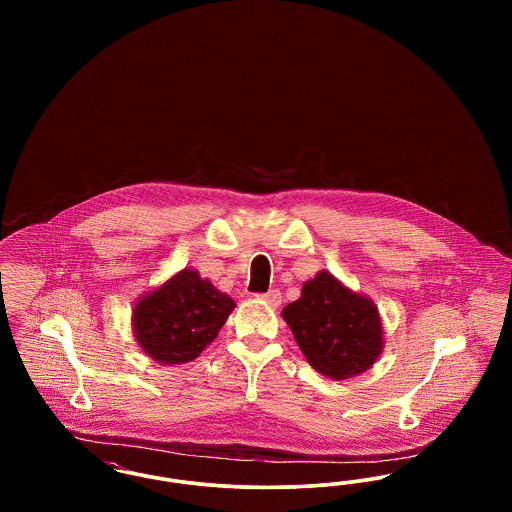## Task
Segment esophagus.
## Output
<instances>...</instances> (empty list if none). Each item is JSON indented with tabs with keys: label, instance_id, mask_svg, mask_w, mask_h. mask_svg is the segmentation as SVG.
Here are the masks:
<instances>
[{
	"label": "esophagus",
	"instance_id": "34e87169",
	"mask_svg": "<svg viewBox=\"0 0 512 512\" xmlns=\"http://www.w3.org/2000/svg\"><path fill=\"white\" fill-rule=\"evenodd\" d=\"M261 301H265L268 307H280V303H282V293L278 292V290H270L267 293H261V295H257Z\"/></svg>",
	"mask_w": 512,
	"mask_h": 512
}]
</instances>
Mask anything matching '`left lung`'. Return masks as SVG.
Listing matches in <instances>:
<instances>
[{
	"instance_id": "obj_1",
	"label": "left lung",
	"mask_w": 512,
	"mask_h": 512,
	"mask_svg": "<svg viewBox=\"0 0 512 512\" xmlns=\"http://www.w3.org/2000/svg\"><path fill=\"white\" fill-rule=\"evenodd\" d=\"M282 318L309 365L336 382L363 374L384 351V326L374 301L328 270L303 284L301 297L282 309Z\"/></svg>"
}]
</instances>
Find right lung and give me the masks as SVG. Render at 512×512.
I'll use <instances>...</instances> for the list:
<instances>
[{
    "mask_svg": "<svg viewBox=\"0 0 512 512\" xmlns=\"http://www.w3.org/2000/svg\"><path fill=\"white\" fill-rule=\"evenodd\" d=\"M234 307V299L195 268H182L134 303L132 332L155 363L184 365L219 336Z\"/></svg>",
    "mask_w": 512,
    "mask_h": 512,
    "instance_id": "1",
    "label": "right lung"
}]
</instances>
